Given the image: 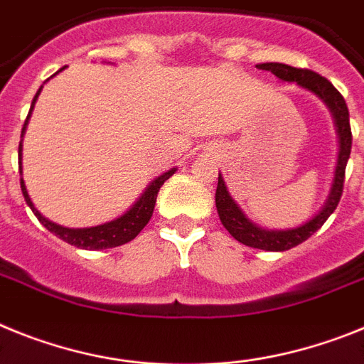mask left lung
Wrapping results in <instances>:
<instances>
[{
    "label": "left lung",
    "instance_id": "left-lung-1",
    "mask_svg": "<svg viewBox=\"0 0 364 364\" xmlns=\"http://www.w3.org/2000/svg\"><path fill=\"white\" fill-rule=\"evenodd\" d=\"M258 69L273 73L278 80L282 82H295L296 86L302 90L314 93L315 97L326 104L333 117L335 132L339 137V154H337V166H335L333 183H331L330 194L326 201L321 207L317 214L304 221L302 225L291 227V229H265V227L257 225L255 221L249 220L240 205L232 200V196L227 191V185L218 176V188H216V208L221 223L229 230V235L240 243L247 247L264 249V251H287V249L296 247L299 243L306 242L309 236L317 232L324 221L331 216L337 205H339L341 196H343L344 185V170L348 163L350 150H352V129H350V113L348 106L344 102L343 95L335 90L333 84L326 78L317 75L308 69H296L287 64H278V62H267V64H258Z\"/></svg>",
    "mask_w": 364,
    "mask_h": 364
}]
</instances>
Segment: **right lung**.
Returning a JSON list of instances; mask_svg holds the SVG:
<instances>
[{
    "label": "right lung",
    "mask_w": 364,
    "mask_h": 364,
    "mask_svg": "<svg viewBox=\"0 0 364 364\" xmlns=\"http://www.w3.org/2000/svg\"><path fill=\"white\" fill-rule=\"evenodd\" d=\"M65 68H62L60 71H64ZM58 71V73H60ZM56 73V75H58ZM55 77V75H53ZM43 86H40L38 93L34 95L33 104H31L29 115L25 119L23 129H21V137H23L25 129H27V124H29L31 113L34 109V104L38 100V95L42 91ZM23 141V139H21ZM21 151H23V143H20V150H18V157H20V173H23V168H21ZM178 168H170L166 170L164 173L157 176L150 185L144 188V192L139 196V200L135 201L132 207L126 210L124 214H121L119 218L112 221H106V223H100V225L95 227H82V229H71V227H64L58 225L55 221L47 220L36 207L31 201L29 192H27V186H25L23 178H21V192H23V198L27 201V205L31 207V210L34 213V216L38 218V221L46 227L47 230H50L53 235L58 236L60 240H64L68 242L69 245H75V247L80 249H90V251H99V249H112V247H119L122 243H128L135 238V236L144 229L148 221H150L151 214H154V207H156V200H157V192L163 186V183L166 181L168 178H172L173 172Z\"/></svg>",
    "instance_id": "obj_1"
}]
</instances>
